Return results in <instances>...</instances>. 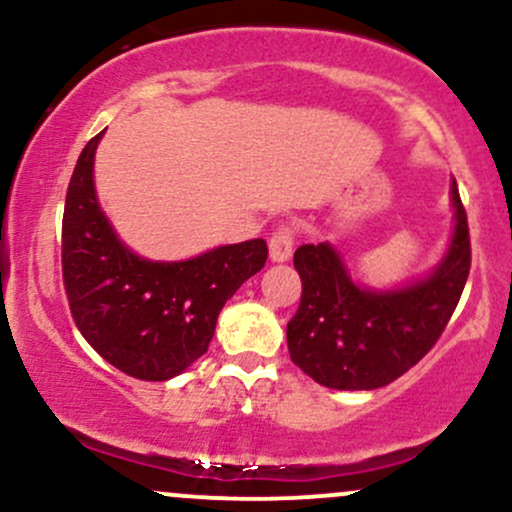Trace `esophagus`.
Wrapping results in <instances>:
<instances>
[{
  "instance_id": "esophagus-1",
  "label": "esophagus",
  "mask_w": 512,
  "mask_h": 512,
  "mask_svg": "<svg viewBox=\"0 0 512 512\" xmlns=\"http://www.w3.org/2000/svg\"><path fill=\"white\" fill-rule=\"evenodd\" d=\"M293 238H296V228L284 223L272 233L269 238V255H272L274 262H286L293 252Z\"/></svg>"
}]
</instances>
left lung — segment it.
<instances>
[{
    "label": "left lung",
    "mask_w": 512,
    "mask_h": 512,
    "mask_svg": "<svg viewBox=\"0 0 512 512\" xmlns=\"http://www.w3.org/2000/svg\"><path fill=\"white\" fill-rule=\"evenodd\" d=\"M455 233L428 279L397 291H368L351 281L330 243L301 245V305L286 325L291 361L332 390L390 385L424 358L448 327L472 267L467 211L452 180Z\"/></svg>",
    "instance_id": "8db88e82"
}]
</instances>
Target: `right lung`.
<instances>
[{"instance_id": "obj_1", "label": "right lung", "mask_w": 512, "mask_h": 512, "mask_svg": "<svg viewBox=\"0 0 512 512\" xmlns=\"http://www.w3.org/2000/svg\"><path fill=\"white\" fill-rule=\"evenodd\" d=\"M84 146L67 187L62 279L84 339L122 373L170 380L207 354L228 298L267 262L262 238L223 245L195 260L149 262L129 252L98 207L93 156Z\"/></svg>"}]
</instances>
